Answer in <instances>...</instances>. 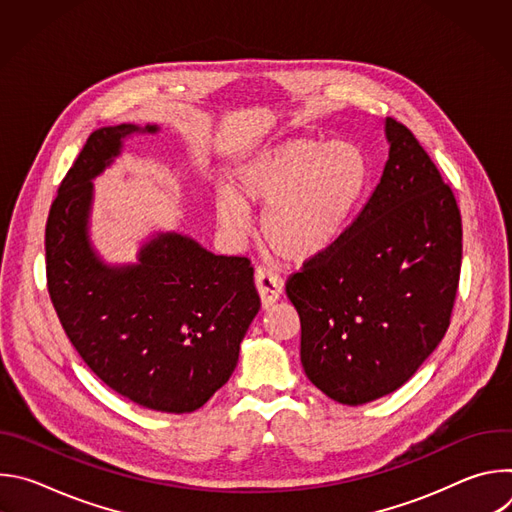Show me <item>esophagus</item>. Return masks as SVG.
<instances>
[{
  "mask_svg": "<svg viewBox=\"0 0 512 512\" xmlns=\"http://www.w3.org/2000/svg\"><path fill=\"white\" fill-rule=\"evenodd\" d=\"M255 287L259 291V298H261L263 308L273 306L281 298V294H283V281L275 273L265 269V267H257V271H255Z\"/></svg>",
  "mask_w": 512,
  "mask_h": 512,
  "instance_id": "34e87169",
  "label": "esophagus"
}]
</instances>
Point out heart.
<instances>
[{"instance_id": "heart-1", "label": "heart", "mask_w": 512, "mask_h": 512, "mask_svg": "<svg viewBox=\"0 0 512 512\" xmlns=\"http://www.w3.org/2000/svg\"><path fill=\"white\" fill-rule=\"evenodd\" d=\"M371 182L369 158L346 139L294 137L241 162L233 188H214L216 221L233 239L251 231V206L261 212L265 247L289 263L328 253L348 231Z\"/></svg>"}]
</instances>
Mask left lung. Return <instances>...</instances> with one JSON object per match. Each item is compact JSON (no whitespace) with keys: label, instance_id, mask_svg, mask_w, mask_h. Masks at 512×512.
Listing matches in <instances>:
<instances>
[{"label":"left lung","instance_id":"1","mask_svg":"<svg viewBox=\"0 0 512 512\" xmlns=\"http://www.w3.org/2000/svg\"><path fill=\"white\" fill-rule=\"evenodd\" d=\"M389 160L342 239L285 291L302 322L308 379L342 405L405 385L442 342L462 265V218L415 135L385 119Z\"/></svg>","mask_w":512,"mask_h":512}]
</instances>
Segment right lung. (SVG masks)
Returning <instances> with one entry per match:
<instances>
[{
  "instance_id": "1",
  "label": "right lung",
  "mask_w": 512,
  "mask_h": 512,
  "mask_svg": "<svg viewBox=\"0 0 512 512\" xmlns=\"http://www.w3.org/2000/svg\"><path fill=\"white\" fill-rule=\"evenodd\" d=\"M158 129L121 123L89 135L50 206L46 277L68 340L107 387L141 407L190 413L233 375L261 302L247 257L214 255L180 233H156L131 265L93 249L91 180L127 137Z\"/></svg>"
}]
</instances>
